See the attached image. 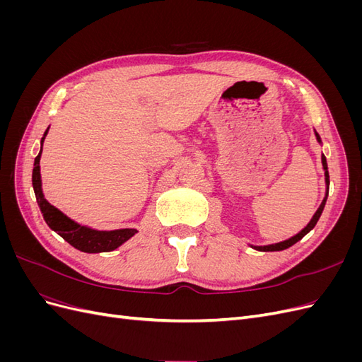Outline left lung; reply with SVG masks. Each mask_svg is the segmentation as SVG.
I'll return each mask as SVG.
<instances>
[{"label": "left lung", "mask_w": 362, "mask_h": 362, "mask_svg": "<svg viewBox=\"0 0 362 362\" xmlns=\"http://www.w3.org/2000/svg\"><path fill=\"white\" fill-rule=\"evenodd\" d=\"M315 137H317V140L322 141V140H320V136L317 134V133H315ZM322 163H323V169H325L326 185H327V189H329V173H327V164H326V157H325V156H322ZM326 199H327V190H326V196H325V199H323L322 205L319 206V210L315 211V214H314V216H313V218H311V222H310L308 225H306L299 234H296L294 237H291V238L286 240V242H281V243H276V245H269V246H252V247L257 249V250H262V252H273V250H284V249H287V247L293 246L294 243H298L299 240H302L306 234H308V233L311 231V229L315 226V223L319 222V218H320L322 211H323V208H325V204H326Z\"/></svg>", "instance_id": "obj_1"}]
</instances>
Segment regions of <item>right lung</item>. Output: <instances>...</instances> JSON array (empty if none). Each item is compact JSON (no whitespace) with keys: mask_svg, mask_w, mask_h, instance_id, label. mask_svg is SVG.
I'll return each mask as SVG.
<instances>
[{"mask_svg":"<svg viewBox=\"0 0 362 362\" xmlns=\"http://www.w3.org/2000/svg\"><path fill=\"white\" fill-rule=\"evenodd\" d=\"M49 129V127H48ZM48 129L43 134L40 144L43 145V140L48 134ZM40 154L35 158V168H33V189H35V194L37 199V205L45 218L47 225L56 231L62 238L78 249L81 252H87V254H98V252H110L119 247L122 243H125L128 238L133 237L137 229H115V231H96V229L81 226L76 222L71 221L68 216H64L56 206H52L42 193V180H40Z\"/></svg>","mask_w":362,"mask_h":362,"instance_id":"right-lung-1","label":"right lung"}]
</instances>
